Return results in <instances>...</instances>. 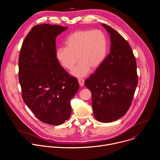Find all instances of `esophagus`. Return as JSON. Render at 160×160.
<instances>
[{"label":"esophagus","mask_w":160,"mask_h":160,"mask_svg":"<svg viewBox=\"0 0 160 160\" xmlns=\"http://www.w3.org/2000/svg\"><path fill=\"white\" fill-rule=\"evenodd\" d=\"M78 83L80 84V86H81V87L83 86V85H84V80L83 79L80 78V79L78 80Z\"/></svg>","instance_id":"34e87169"}]
</instances>
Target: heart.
Returning <instances> with one entry per match:
<instances>
[{
	"label": "heart",
	"instance_id": "heart-1",
	"mask_svg": "<svg viewBox=\"0 0 160 160\" xmlns=\"http://www.w3.org/2000/svg\"><path fill=\"white\" fill-rule=\"evenodd\" d=\"M65 45L66 47L56 50V58L68 70H73L78 59L80 62L72 72V75L77 78L86 76L90 68H98L107 54V39L100 30L76 31L67 37Z\"/></svg>",
	"mask_w": 160,
	"mask_h": 160
}]
</instances>
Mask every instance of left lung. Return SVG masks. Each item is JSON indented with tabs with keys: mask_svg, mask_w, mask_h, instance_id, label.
I'll list each match as a JSON object with an SVG mask.
<instances>
[{
	"mask_svg": "<svg viewBox=\"0 0 160 160\" xmlns=\"http://www.w3.org/2000/svg\"><path fill=\"white\" fill-rule=\"evenodd\" d=\"M110 36V53L85 82L92 93L94 116L102 123L116 121L128 110L138 83L137 63L128 42L102 24Z\"/></svg>",
	"mask_w": 160,
	"mask_h": 160,
	"instance_id": "1",
	"label": "left lung"
}]
</instances>
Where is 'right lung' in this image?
Here are the masks:
<instances>
[{
    "label": "right lung",
    "mask_w": 160,
    "mask_h": 160,
    "mask_svg": "<svg viewBox=\"0 0 160 160\" xmlns=\"http://www.w3.org/2000/svg\"><path fill=\"white\" fill-rule=\"evenodd\" d=\"M68 28L42 24L25 37L19 56V81L22 98L41 122L59 125L69 119L70 101L79 88L56 58V38Z\"/></svg>",
    "instance_id": "1"
}]
</instances>
